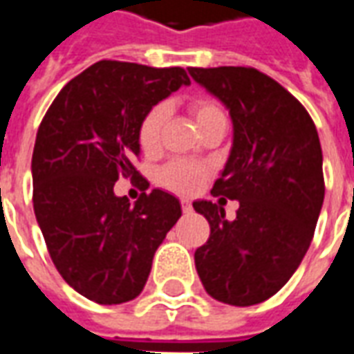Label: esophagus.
<instances>
[{
  "label": "esophagus",
  "mask_w": 354,
  "mask_h": 354,
  "mask_svg": "<svg viewBox=\"0 0 354 354\" xmlns=\"http://www.w3.org/2000/svg\"><path fill=\"white\" fill-rule=\"evenodd\" d=\"M180 205H182V210H184V214H189L193 208H192V201L189 199H180Z\"/></svg>",
  "instance_id": "obj_1"
}]
</instances>
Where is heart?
Wrapping results in <instances>:
<instances>
[{
	"label": "heart",
	"instance_id": "obj_1",
	"mask_svg": "<svg viewBox=\"0 0 354 354\" xmlns=\"http://www.w3.org/2000/svg\"><path fill=\"white\" fill-rule=\"evenodd\" d=\"M189 111L199 131L205 124L223 115L222 108L210 98H193L189 102ZM165 121H167V108L162 104L147 109L146 115L142 117L138 124V146L146 155H153L159 151ZM207 176L208 169L205 165L189 161V159H172L159 170L157 182L170 192L193 193L195 189H199V185L205 182Z\"/></svg>",
	"mask_w": 354,
	"mask_h": 354
}]
</instances>
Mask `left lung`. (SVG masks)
<instances>
[{
    "instance_id": "1",
    "label": "left lung",
    "mask_w": 354,
    "mask_h": 354,
    "mask_svg": "<svg viewBox=\"0 0 354 354\" xmlns=\"http://www.w3.org/2000/svg\"><path fill=\"white\" fill-rule=\"evenodd\" d=\"M189 73L230 109L233 147L210 193L239 201L233 222L225 220L222 199L193 203L210 223L195 267L218 301L261 304L288 282L315 235L324 201L319 132L304 104L256 68Z\"/></svg>"
}]
</instances>
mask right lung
Returning <instances> with one entry per match:
<instances>
[{"instance_id": "obj_1", "label": "right lung", "mask_w": 354, "mask_h": 354, "mask_svg": "<svg viewBox=\"0 0 354 354\" xmlns=\"http://www.w3.org/2000/svg\"><path fill=\"white\" fill-rule=\"evenodd\" d=\"M182 85L184 68L100 60L68 81L47 109L32 155L34 210L50 260L70 286L102 305L131 301L146 286L155 250L182 216L180 201L134 162L147 109ZM131 179L134 205L113 185Z\"/></svg>"}]
</instances>
